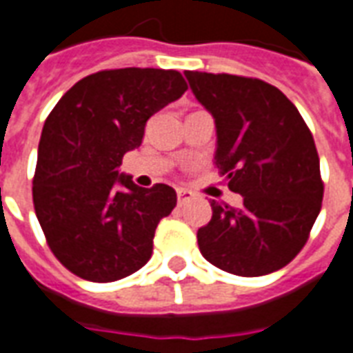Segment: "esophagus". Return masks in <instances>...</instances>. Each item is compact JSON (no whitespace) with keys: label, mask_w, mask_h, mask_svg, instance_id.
Instances as JSON below:
<instances>
[{"label":"esophagus","mask_w":353,"mask_h":353,"mask_svg":"<svg viewBox=\"0 0 353 353\" xmlns=\"http://www.w3.org/2000/svg\"><path fill=\"white\" fill-rule=\"evenodd\" d=\"M176 195H179V203H184L188 201V199H190L194 194H192L190 190H186V188H179V190H176Z\"/></svg>","instance_id":"34e87169"}]
</instances>
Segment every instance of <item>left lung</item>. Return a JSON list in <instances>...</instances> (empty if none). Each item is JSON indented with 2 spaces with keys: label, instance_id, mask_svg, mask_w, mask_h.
<instances>
[{
  "label": "left lung",
  "instance_id": "8db88e82",
  "mask_svg": "<svg viewBox=\"0 0 353 353\" xmlns=\"http://www.w3.org/2000/svg\"><path fill=\"white\" fill-rule=\"evenodd\" d=\"M216 123L214 163L243 207L210 201L197 231L203 258L231 274L263 276L308 241L323 199L320 158L297 107L276 86L228 73L186 71Z\"/></svg>",
  "mask_w": 353,
  "mask_h": 353
}]
</instances>
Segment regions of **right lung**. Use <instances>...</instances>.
Here are the masks:
<instances>
[{"label":"right lung","instance_id":"add662e5","mask_svg":"<svg viewBox=\"0 0 353 353\" xmlns=\"http://www.w3.org/2000/svg\"><path fill=\"white\" fill-rule=\"evenodd\" d=\"M188 90L173 69H109L68 90L46 118L33 207L52 254L90 282H114L152 256L161 218L176 207L167 184L139 188L118 173L152 114Z\"/></svg>","mask_w":353,"mask_h":353}]
</instances>
